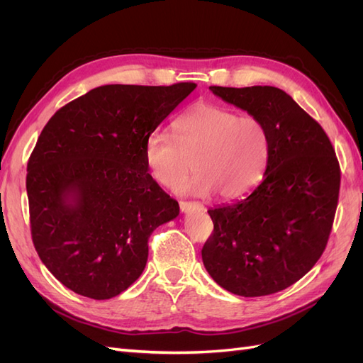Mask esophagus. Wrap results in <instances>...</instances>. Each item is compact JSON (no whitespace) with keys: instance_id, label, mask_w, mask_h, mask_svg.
I'll return each mask as SVG.
<instances>
[{"instance_id":"34e87169","label":"esophagus","mask_w":363,"mask_h":363,"mask_svg":"<svg viewBox=\"0 0 363 363\" xmlns=\"http://www.w3.org/2000/svg\"><path fill=\"white\" fill-rule=\"evenodd\" d=\"M180 211L182 212H189V211H204V207L201 203H195V201H180Z\"/></svg>"}]
</instances>
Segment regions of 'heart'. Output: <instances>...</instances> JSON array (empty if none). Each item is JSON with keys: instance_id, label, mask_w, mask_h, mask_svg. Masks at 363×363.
Here are the masks:
<instances>
[{"instance_id": "heart-1", "label": "heart", "mask_w": 363, "mask_h": 363, "mask_svg": "<svg viewBox=\"0 0 363 363\" xmlns=\"http://www.w3.org/2000/svg\"><path fill=\"white\" fill-rule=\"evenodd\" d=\"M172 128L174 138L155 131L145 142L147 168L164 188H179L192 162L196 175L180 191L195 195L218 192L223 200H239L265 175L269 135L259 118L201 104L175 119Z\"/></svg>"}]
</instances>
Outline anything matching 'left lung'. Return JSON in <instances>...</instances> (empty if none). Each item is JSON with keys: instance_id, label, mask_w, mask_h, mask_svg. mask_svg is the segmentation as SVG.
Returning a JSON list of instances; mask_svg holds the SVG:
<instances>
[{"instance_id": "1", "label": "left lung", "mask_w": 363, "mask_h": 363, "mask_svg": "<svg viewBox=\"0 0 363 363\" xmlns=\"http://www.w3.org/2000/svg\"><path fill=\"white\" fill-rule=\"evenodd\" d=\"M265 124L269 160L244 199L208 208L213 233L201 250L211 277L240 296L289 288L325 250L340 169L323 127L279 87H208Z\"/></svg>"}]
</instances>
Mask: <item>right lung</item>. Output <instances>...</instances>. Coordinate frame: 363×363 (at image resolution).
Segmentation results:
<instances>
[{
  "label": "right lung",
  "instance_id": "right-lung-1",
  "mask_svg": "<svg viewBox=\"0 0 363 363\" xmlns=\"http://www.w3.org/2000/svg\"><path fill=\"white\" fill-rule=\"evenodd\" d=\"M196 87L106 84L51 116L27 164L31 239L62 284L94 300L144 271L148 238L179 203L148 174L145 142Z\"/></svg>",
  "mask_w": 363,
  "mask_h": 363
}]
</instances>
